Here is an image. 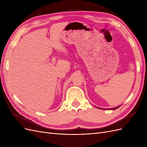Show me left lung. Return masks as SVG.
<instances>
[{
	"mask_svg": "<svg viewBox=\"0 0 147 147\" xmlns=\"http://www.w3.org/2000/svg\"><path fill=\"white\" fill-rule=\"evenodd\" d=\"M120 106H121V105H119V106H118V107H114V108H111V109H109V110H115V109H117L119 108ZM97 108H98V109H102L101 108H99V107H97ZM104 109V110L105 109Z\"/></svg>",
	"mask_w": 147,
	"mask_h": 147,
	"instance_id": "left-lung-1",
	"label": "left lung"
}]
</instances>
